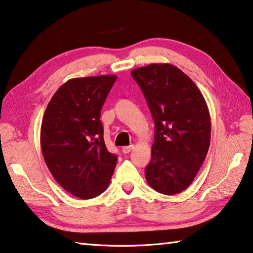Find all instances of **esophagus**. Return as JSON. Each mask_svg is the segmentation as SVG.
Returning <instances> with one entry per match:
<instances>
[{
    "label": "esophagus",
    "mask_w": 253,
    "mask_h": 253,
    "mask_svg": "<svg viewBox=\"0 0 253 253\" xmlns=\"http://www.w3.org/2000/svg\"><path fill=\"white\" fill-rule=\"evenodd\" d=\"M132 148H134V145H130V146H125V147H123V153L124 154H129L130 151L132 150Z\"/></svg>",
    "instance_id": "34e87169"
}]
</instances>
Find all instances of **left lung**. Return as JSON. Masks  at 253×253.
<instances>
[{"mask_svg":"<svg viewBox=\"0 0 253 253\" xmlns=\"http://www.w3.org/2000/svg\"><path fill=\"white\" fill-rule=\"evenodd\" d=\"M130 74L144 93L155 122L146 180L160 194H179L194 181L208 153V106L190 77L171 64H149Z\"/></svg>","mask_w":253,"mask_h":253,"instance_id":"obj_1","label":"left lung"}]
</instances>
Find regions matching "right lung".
<instances>
[{"label":"right lung","mask_w":253,"mask_h":253,"mask_svg":"<svg viewBox=\"0 0 253 253\" xmlns=\"http://www.w3.org/2000/svg\"><path fill=\"white\" fill-rule=\"evenodd\" d=\"M116 75L72 79L59 87L45 109L41 147L59 186L81 199L106 190L117 157L104 141L100 111Z\"/></svg>","instance_id":"right-lung-1"}]
</instances>
